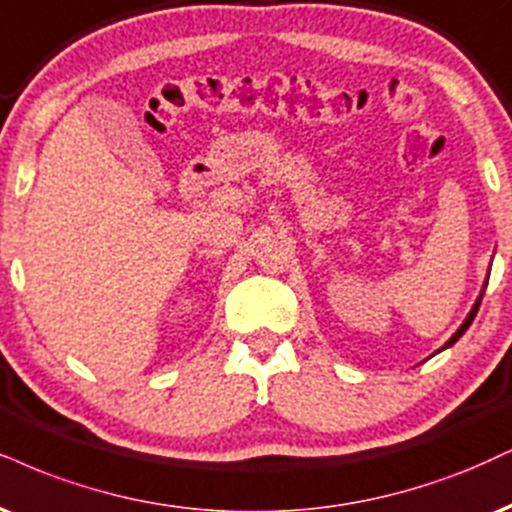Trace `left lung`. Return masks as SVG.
Listing matches in <instances>:
<instances>
[{"instance_id":"1","label":"left lung","mask_w":512,"mask_h":512,"mask_svg":"<svg viewBox=\"0 0 512 512\" xmlns=\"http://www.w3.org/2000/svg\"><path fill=\"white\" fill-rule=\"evenodd\" d=\"M479 305H482V298H479V300H477V303H474V307H472V312H470V315H467V319H465V322H463V326H460V329H458V331H455V334L451 336V341H448V343H446V346H443V348L453 346V343H455V341H458V338L465 334V331H467V326H470V324H472V319H474V315H477Z\"/></svg>"}]
</instances>
